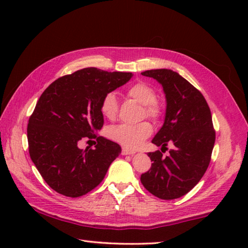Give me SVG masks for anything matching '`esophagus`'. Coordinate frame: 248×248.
Masks as SVG:
<instances>
[{"instance_id": "esophagus-1", "label": "esophagus", "mask_w": 248, "mask_h": 248, "mask_svg": "<svg viewBox=\"0 0 248 248\" xmlns=\"http://www.w3.org/2000/svg\"><path fill=\"white\" fill-rule=\"evenodd\" d=\"M134 153H136L134 151L129 150L127 148H123V150H121V154H123V155H133Z\"/></svg>"}]
</instances>
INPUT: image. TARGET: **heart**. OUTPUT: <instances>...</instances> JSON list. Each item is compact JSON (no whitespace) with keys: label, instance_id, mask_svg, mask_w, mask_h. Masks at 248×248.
I'll return each mask as SVG.
<instances>
[{"label":"heart","instance_id":"1","mask_svg":"<svg viewBox=\"0 0 248 248\" xmlns=\"http://www.w3.org/2000/svg\"><path fill=\"white\" fill-rule=\"evenodd\" d=\"M127 96L142 104L143 110L142 117H149L157 120L162 116V106L156 100V92L153 87L144 82L133 84L127 90ZM119 104L116 95L111 92L105 94L100 102V111L106 118L114 120L118 114ZM152 133V125L149 121H141L139 124H119L109 127L107 130L108 137L112 141L121 144L124 148L136 149L149 138Z\"/></svg>","mask_w":248,"mask_h":248}]
</instances>
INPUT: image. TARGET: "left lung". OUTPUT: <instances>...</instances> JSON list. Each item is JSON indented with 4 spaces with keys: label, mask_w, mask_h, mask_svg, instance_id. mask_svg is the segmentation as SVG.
Segmentation results:
<instances>
[{
    "label": "left lung",
    "mask_w": 248,
    "mask_h": 248,
    "mask_svg": "<svg viewBox=\"0 0 248 248\" xmlns=\"http://www.w3.org/2000/svg\"><path fill=\"white\" fill-rule=\"evenodd\" d=\"M142 75L162 84L167 102L164 124L152 143L162 146L163 153L170 141L175 148L169 157L161 151L150 152L153 163L140 179L157 198L177 199L199 183L211 161L216 141L211 111L201 92L174 71L148 70Z\"/></svg>",
    "instance_id": "obj_1"
}]
</instances>
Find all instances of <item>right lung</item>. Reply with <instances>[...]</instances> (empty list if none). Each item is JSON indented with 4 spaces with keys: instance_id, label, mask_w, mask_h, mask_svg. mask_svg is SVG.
<instances>
[{
    "instance_id": "right-lung-1",
    "label": "right lung",
    "mask_w": 248,
    "mask_h": 248,
    "mask_svg": "<svg viewBox=\"0 0 248 248\" xmlns=\"http://www.w3.org/2000/svg\"><path fill=\"white\" fill-rule=\"evenodd\" d=\"M131 77L85 68L59 78L41 94L28 120V150L41 177L58 194L86 195L121 153L119 144L97 133L104 124L100 102ZM83 140L98 143L82 150L78 145Z\"/></svg>"
}]
</instances>
